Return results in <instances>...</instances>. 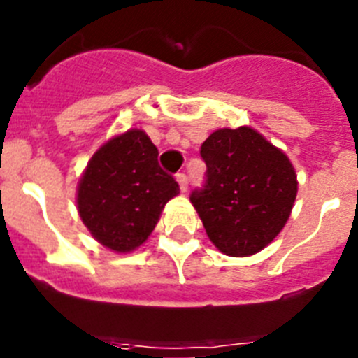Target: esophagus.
<instances>
[{
    "label": "esophagus",
    "instance_id": "34e87169",
    "mask_svg": "<svg viewBox=\"0 0 358 358\" xmlns=\"http://www.w3.org/2000/svg\"><path fill=\"white\" fill-rule=\"evenodd\" d=\"M176 179H177V182H179V188H181V192L185 194L186 189H188V177H186L185 173H177Z\"/></svg>",
    "mask_w": 358,
    "mask_h": 358
}]
</instances>
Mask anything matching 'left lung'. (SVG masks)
I'll use <instances>...</instances> for the list:
<instances>
[{"instance_id": "8db88e82", "label": "left lung", "mask_w": 358, "mask_h": 358, "mask_svg": "<svg viewBox=\"0 0 358 358\" xmlns=\"http://www.w3.org/2000/svg\"><path fill=\"white\" fill-rule=\"evenodd\" d=\"M206 185L189 201L215 248L251 256L285 227L297 195L289 156L252 127L218 129L202 143Z\"/></svg>"}]
</instances>
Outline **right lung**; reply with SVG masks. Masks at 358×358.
Listing matches in <instances>:
<instances>
[{"label": "right lung", "mask_w": 358, "mask_h": 358, "mask_svg": "<svg viewBox=\"0 0 358 358\" xmlns=\"http://www.w3.org/2000/svg\"><path fill=\"white\" fill-rule=\"evenodd\" d=\"M179 185L157 164L147 132L129 129L98 148L77 186V210L96 242L131 252L150 236Z\"/></svg>", "instance_id": "right-lung-1"}]
</instances>
